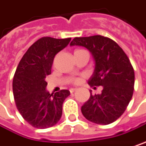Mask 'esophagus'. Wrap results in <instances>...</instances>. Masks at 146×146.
<instances>
[{
    "instance_id": "esophagus-1",
    "label": "esophagus",
    "mask_w": 146,
    "mask_h": 146,
    "mask_svg": "<svg viewBox=\"0 0 146 146\" xmlns=\"http://www.w3.org/2000/svg\"><path fill=\"white\" fill-rule=\"evenodd\" d=\"M69 91H70V92H71V93H73V92H76V91H77V88H71Z\"/></svg>"
}]
</instances>
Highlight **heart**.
Returning <instances> with one entry per match:
<instances>
[{"label":"heart","mask_w":146,"mask_h":146,"mask_svg":"<svg viewBox=\"0 0 146 146\" xmlns=\"http://www.w3.org/2000/svg\"><path fill=\"white\" fill-rule=\"evenodd\" d=\"M79 82H80V79H79V78H77V79L74 80V82H75V83H78Z\"/></svg>","instance_id":"heart-1"}]
</instances>
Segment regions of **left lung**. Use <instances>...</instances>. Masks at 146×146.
<instances>
[{
  "label": "left lung",
  "mask_w": 146,
  "mask_h": 146,
  "mask_svg": "<svg viewBox=\"0 0 146 146\" xmlns=\"http://www.w3.org/2000/svg\"><path fill=\"white\" fill-rule=\"evenodd\" d=\"M71 46L88 48L95 60V68L88 84L102 86L101 94L92 95L82 106L86 119L93 123L114 122L125 111L134 91L135 73L123 49L116 42L102 35L76 37Z\"/></svg>",
  "instance_id": "obj_1"
}]
</instances>
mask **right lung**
<instances>
[{"label":"right lung","instance_id":"right-lung-1","mask_svg":"<svg viewBox=\"0 0 146 146\" xmlns=\"http://www.w3.org/2000/svg\"><path fill=\"white\" fill-rule=\"evenodd\" d=\"M71 38L43 37L30 46L20 61L13 78V94L22 117L32 126L45 129L62 116L63 103L68 90L50 94L45 78L51 74L54 56L69 44Z\"/></svg>","mask_w":146,"mask_h":146}]
</instances>
